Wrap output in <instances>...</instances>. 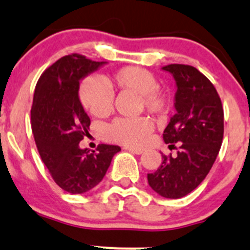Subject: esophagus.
Segmentation results:
<instances>
[{"mask_svg": "<svg viewBox=\"0 0 250 250\" xmlns=\"http://www.w3.org/2000/svg\"><path fill=\"white\" fill-rule=\"evenodd\" d=\"M126 150L133 153V154H142L143 149H140V148H132V147H125Z\"/></svg>", "mask_w": 250, "mask_h": 250, "instance_id": "34e87169", "label": "esophagus"}]
</instances>
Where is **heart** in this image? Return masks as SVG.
Returning a JSON list of instances; mask_svg holds the SVG:
<instances>
[{
	"label": "heart",
	"mask_w": 250,
	"mask_h": 250,
	"mask_svg": "<svg viewBox=\"0 0 250 250\" xmlns=\"http://www.w3.org/2000/svg\"><path fill=\"white\" fill-rule=\"evenodd\" d=\"M103 85L88 78L81 83L79 101L85 110L97 118L112 113L114 97L112 92H133L140 95L141 109L153 115H163L169 109V98L159 88L157 78L140 66H124L102 78ZM154 125L147 117L117 118L104 127V137L127 147H142L149 141Z\"/></svg>",
	"instance_id": "1"
}]
</instances>
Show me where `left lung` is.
I'll use <instances>...</instances> for the list:
<instances>
[{
    "label": "left lung",
    "instance_id": "8db88e82",
    "mask_svg": "<svg viewBox=\"0 0 250 250\" xmlns=\"http://www.w3.org/2000/svg\"><path fill=\"white\" fill-rule=\"evenodd\" d=\"M163 69L172 74L177 85L176 113L165 127L163 138L176 157L163 155V163L148 174L149 186L165 198H181L201 185L211 169L224 138V108L216 88L198 69L169 64Z\"/></svg>",
    "mask_w": 250,
    "mask_h": 250
}]
</instances>
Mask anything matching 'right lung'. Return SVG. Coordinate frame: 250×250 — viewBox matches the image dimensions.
Masks as SVG:
<instances>
[{"instance_id":"1","label":"right lung","mask_w":250,"mask_h":250,"mask_svg":"<svg viewBox=\"0 0 250 250\" xmlns=\"http://www.w3.org/2000/svg\"><path fill=\"white\" fill-rule=\"evenodd\" d=\"M103 63L78 53L62 57L42 73L34 93L31 128L36 147L54 182L73 194L97 186L120 150L110 145H100L92 152L79 147L91 124L79 101V85Z\"/></svg>"}]
</instances>
